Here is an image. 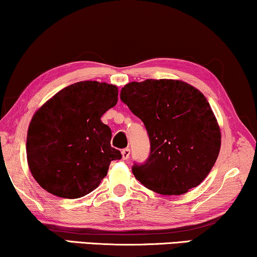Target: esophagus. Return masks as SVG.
Segmentation results:
<instances>
[{
	"label": "esophagus",
	"mask_w": 257,
	"mask_h": 257,
	"mask_svg": "<svg viewBox=\"0 0 257 257\" xmlns=\"http://www.w3.org/2000/svg\"><path fill=\"white\" fill-rule=\"evenodd\" d=\"M130 153H131V151L130 149H124L121 151V156H122V159L124 160H127L130 158Z\"/></svg>",
	"instance_id": "obj_1"
}]
</instances>
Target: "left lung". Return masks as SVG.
<instances>
[{
    "label": "left lung",
    "mask_w": 257,
    "mask_h": 257,
    "mask_svg": "<svg viewBox=\"0 0 257 257\" xmlns=\"http://www.w3.org/2000/svg\"><path fill=\"white\" fill-rule=\"evenodd\" d=\"M120 99L145 125L150 154L135 163L137 180L164 195H180L205 180L220 152L221 133L208 100L189 84L147 79L126 84Z\"/></svg>",
    "instance_id": "left-lung-1"
}]
</instances>
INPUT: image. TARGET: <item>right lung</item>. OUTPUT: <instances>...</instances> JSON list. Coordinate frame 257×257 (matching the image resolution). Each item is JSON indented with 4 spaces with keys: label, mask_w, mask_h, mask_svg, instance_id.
<instances>
[{
    "label": "right lung",
    "mask_w": 257,
    "mask_h": 257,
    "mask_svg": "<svg viewBox=\"0 0 257 257\" xmlns=\"http://www.w3.org/2000/svg\"><path fill=\"white\" fill-rule=\"evenodd\" d=\"M117 100V86L85 80L61 90L34 114L27 158L42 188L77 199L98 187L111 161L121 159L111 146V128L100 120Z\"/></svg>",
    "instance_id": "obj_1"
}]
</instances>
